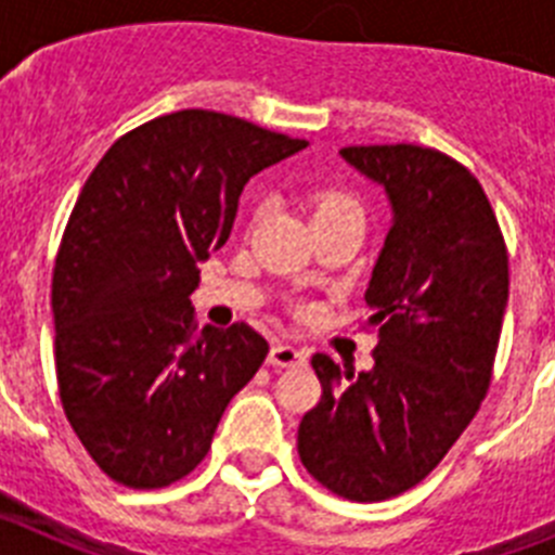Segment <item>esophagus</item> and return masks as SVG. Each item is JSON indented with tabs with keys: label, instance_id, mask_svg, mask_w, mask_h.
Returning a JSON list of instances; mask_svg holds the SVG:
<instances>
[{
	"label": "esophagus",
	"instance_id": "34e87169",
	"mask_svg": "<svg viewBox=\"0 0 555 555\" xmlns=\"http://www.w3.org/2000/svg\"><path fill=\"white\" fill-rule=\"evenodd\" d=\"M267 361L272 366H281V370H288V366H306L308 352L297 350V347H292V345H274L272 350H269Z\"/></svg>",
	"mask_w": 555,
	"mask_h": 555
}]
</instances>
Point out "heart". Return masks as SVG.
Segmentation results:
<instances>
[{
  "label": "heart",
  "instance_id": "b5f03b06",
  "mask_svg": "<svg viewBox=\"0 0 555 555\" xmlns=\"http://www.w3.org/2000/svg\"><path fill=\"white\" fill-rule=\"evenodd\" d=\"M311 205H313V219L325 217V214H333V210L358 208V205L352 203L347 194H341V191H333V189L320 191V194L313 197ZM261 214H263V205H258V208H255V217H261Z\"/></svg>",
  "mask_w": 555,
  "mask_h": 555
}]
</instances>
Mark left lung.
I'll return each instance as SVG.
<instances>
[{
	"instance_id": "left-lung-1",
	"label": "left lung",
	"mask_w": 555,
	"mask_h": 555,
	"mask_svg": "<svg viewBox=\"0 0 555 555\" xmlns=\"http://www.w3.org/2000/svg\"><path fill=\"white\" fill-rule=\"evenodd\" d=\"M380 183L391 228L372 269L370 372L317 352L320 403L302 416V467L333 494L377 503L428 478L473 423L492 384L508 302V253L467 166L430 146H345Z\"/></svg>"
}]
</instances>
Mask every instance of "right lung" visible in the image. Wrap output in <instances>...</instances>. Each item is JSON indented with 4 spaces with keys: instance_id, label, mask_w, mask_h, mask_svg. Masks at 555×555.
Here are the masks:
<instances>
[{
    "instance_id": "obj_1",
    "label": "right lung",
    "mask_w": 555,
    "mask_h": 555,
    "mask_svg": "<svg viewBox=\"0 0 555 555\" xmlns=\"http://www.w3.org/2000/svg\"><path fill=\"white\" fill-rule=\"evenodd\" d=\"M306 146L189 107L125 132L82 185L52 272L57 391L82 448L121 487L185 478L263 364L261 333L244 322L197 333L189 297L247 180Z\"/></svg>"
}]
</instances>
